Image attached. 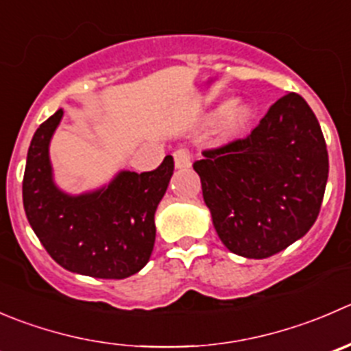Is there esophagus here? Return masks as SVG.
<instances>
[{"label":"esophagus","instance_id":"1","mask_svg":"<svg viewBox=\"0 0 351 351\" xmlns=\"http://www.w3.org/2000/svg\"><path fill=\"white\" fill-rule=\"evenodd\" d=\"M173 158H175V166L178 169L190 168V165H192V154H190L189 149H176V151L173 152Z\"/></svg>","mask_w":351,"mask_h":351}]
</instances>
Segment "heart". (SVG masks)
I'll use <instances>...</instances> for the list:
<instances>
[{
  "label": "heart",
  "mask_w": 351,
  "mask_h": 351,
  "mask_svg": "<svg viewBox=\"0 0 351 351\" xmlns=\"http://www.w3.org/2000/svg\"><path fill=\"white\" fill-rule=\"evenodd\" d=\"M216 114H221V132L224 135H231L240 130L248 120V108L240 101H231L224 104Z\"/></svg>",
  "instance_id": "obj_1"
}]
</instances>
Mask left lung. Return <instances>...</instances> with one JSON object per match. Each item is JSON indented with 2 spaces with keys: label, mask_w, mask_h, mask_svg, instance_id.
Returning <instances> with one entry per match:
<instances>
[{
  "label": "left lung",
  "mask_w": 351,
  "mask_h": 351,
  "mask_svg": "<svg viewBox=\"0 0 351 351\" xmlns=\"http://www.w3.org/2000/svg\"><path fill=\"white\" fill-rule=\"evenodd\" d=\"M202 156L193 169L204 202L233 254L271 257L317 219L328 183V149L314 111L298 94L278 99L250 135Z\"/></svg>",
  "instance_id": "left-lung-1"
}]
</instances>
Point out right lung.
<instances>
[{
    "label": "right lung",
    "instance_id": "right-lung-1",
    "mask_svg": "<svg viewBox=\"0 0 351 351\" xmlns=\"http://www.w3.org/2000/svg\"><path fill=\"white\" fill-rule=\"evenodd\" d=\"M63 118L58 110L34 134L23 173V209L47 254L64 269L103 280H123L151 258L154 214L166 193L171 156L154 171H121L96 192L68 195L53 182L49 142Z\"/></svg>",
    "mask_w": 351,
    "mask_h": 351
}]
</instances>
